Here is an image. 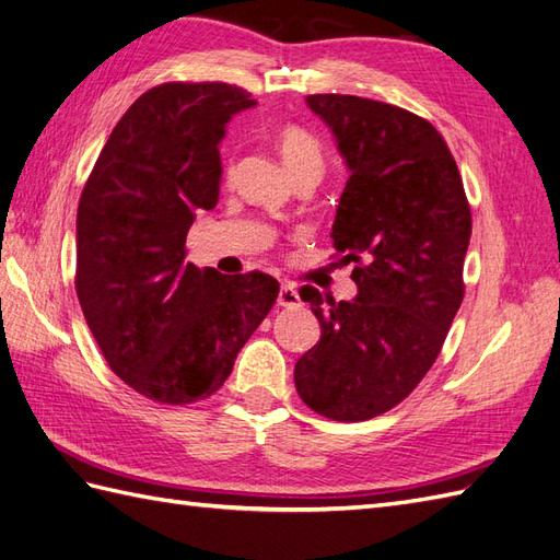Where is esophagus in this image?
I'll return each instance as SVG.
<instances>
[{
	"label": "esophagus",
	"instance_id": "obj_1",
	"mask_svg": "<svg viewBox=\"0 0 560 560\" xmlns=\"http://www.w3.org/2000/svg\"><path fill=\"white\" fill-rule=\"evenodd\" d=\"M278 306H282V308H296V306H301V296H299L294 284H282L280 287Z\"/></svg>",
	"mask_w": 560,
	"mask_h": 560
}]
</instances>
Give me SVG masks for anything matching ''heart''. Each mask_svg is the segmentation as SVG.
Listing matches in <instances>:
<instances>
[{
    "label": "heart",
    "mask_w": 560,
    "mask_h": 560,
    "mask_svg": "<svg viewBox=\"0 0 560 560\" xmlns=\"http://www.w3.org/2000/svg\"><path fill=\"white\" fill-rule=\"evenodd\" d=\"M278 150L292 176L315 174L320 176L325 167L323 148L313 133L296 125H287L278 131Z\"/></svg>",
    "instance_id": "b5f03b06"
}]
</instances>
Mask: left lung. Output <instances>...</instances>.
<instances>
[{
  "mask_svg": "<svg viewBox=\"0 0 560 560\" xmlns=\"http://www.w3.org/2000/svg\"><path fill=\"white\" fill-rule=\"evenodd\" d=\"M329 127L349 180L331 223L335 249L355 264L351 301L301 299L320 341L294 365L313 412L365 421L388 412L424 380L464 299L471 209L441 133L390 103L306 96Z\"/></svg>",
  "mask_w": 560,
  "mask_h": 560,
  "instance_id": "left-lung-1",
  "label": "left lung"
}]
</instances>
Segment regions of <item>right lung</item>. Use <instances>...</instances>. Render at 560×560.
<instances>
[{
	"label": "right lung",
	"instance_id": "obj_1",
	"mask_svg": "<svg viewBox=\"0 0 560 560\" xmlns=\"http://www.w3.org/2000/svg\"><path fill=\"white\" fill-rule=\"evenodd\" d=\"M254 105L223 82L150 89L115 125L82 190L74 290L110 370L150 400L217 393L278 299L266 273L186 261L195 217L219 202L225 125Z\"/></svg>",
	"mask_w": 560,
	"mask_h": 560
}]
</instances>
